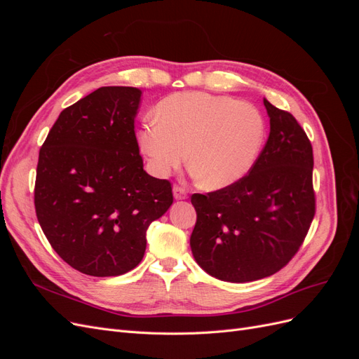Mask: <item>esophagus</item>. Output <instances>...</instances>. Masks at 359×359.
<instances>
[{"label":"esophagus","instance_id":"esophagus-1","mask_svg":"<svg viewBox=\"0 0 359 359\" xmlns=\"http://www.w3.org/2000/svg\"><path fill=\"white\" fill-rule=\"evenodd\" d=\"M173 198H175L177 201H184V199H187V191L184 190L182 187L175 186V187H173Z\"/></svg>","mask_w":359,"mask_h":359}]
</instances>
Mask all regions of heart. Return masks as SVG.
<instances>
[{
	"label": "heart",
	"mask_w": 359,
	"mask_h": 359,
	"mask_svg": "<svg viewBox=\"0 0 359 359\" xmlns=\"http://www.w3.org/2000/svg\"><path fill=\"white\" fill-rule=\"evenodd\" d=\"M157 118L145 119L139 148L151 172L166 178L186 157L203 187L233 186L252 170L262 149L266 126L257 107L232 97L177 93L163 99Z\"/></svg>",
	"instance_id": "heart-1"
}]
</instances>
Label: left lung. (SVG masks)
<instances>
[{"mask_svg":"<svg viewBox=\"0 0 359 359\" xmlns=\"http://www.w3.org/2000/svg\"><path fill=\"white\" fill-rule=\"evenodd\" d=\"M269 136L252 170L233 186L194 193L190 247L210 276L247 283L276 274L299 250L316 211L313 148L292 114L264 99Z\"/></svg>","mask_w":359,"mask_h":359,"instance_id":"obj_1","label":"left lung"}]
</instances>
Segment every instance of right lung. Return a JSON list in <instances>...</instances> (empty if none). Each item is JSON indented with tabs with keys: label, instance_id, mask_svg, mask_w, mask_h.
<instances>
[{
	"label": "right lung",
	"instance_id": "1",
	"mask_svg": "<svg viewBox=\"0 0 359 359\" xmlns=\"http://www.w3.org/2000/svg\"><path fill=\"white\" fill-rule=\"evenodd\" d=\"M140 95L102 86L66 107L40 148L37 220L58 256L86 276L136 268L148 226L173 202L170 182L144 170L135 135Z\"/></svg>",
	"mask_w": 359,
	"mask_h": 359
}]
</instances>
